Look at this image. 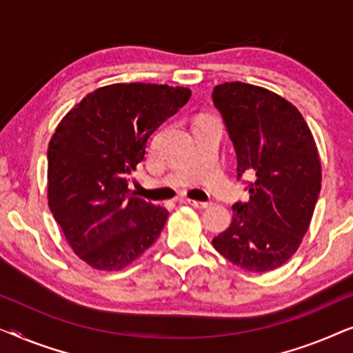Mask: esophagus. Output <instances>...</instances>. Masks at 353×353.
<instances>
[{"instance_id":"obj_1","label":"esophagus","mask_w":353,"mask_h":353,"mask_svg":"<svg viewBox=\"0 0 353 353\" xmlns=\"http://www.w3.org/2000/svg\"><path fill=\"white\" fill-rule=\"evenodd\" d=\"M186 204H190L196 209H207V207L212 205V202H202V201H194V199H185Z\"/></svg>"}]
</instances>
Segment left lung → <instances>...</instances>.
Wrapping results in <instances>:
<instances>
[{"instance_id":"left-lung-1","label":"left lung","mask_w":353,"mask_h":353,"mask_svg":"<svg viewBox=\"0 0 353 353\" xmlns=\"http://www.w3.org/2000/svg\"><path fill=\"white\" fill-rule=\"evenodd\" d=\"M249 201L233 205L228 230L212 239L231 263L254 273L281 267L302 244L321 190V162L305 119L281 96L243 81L216 85Z\"/></svg>"}]
</instances>
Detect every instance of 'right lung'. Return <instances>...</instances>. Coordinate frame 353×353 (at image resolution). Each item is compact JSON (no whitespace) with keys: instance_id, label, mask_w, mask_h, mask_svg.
Masks as SVG:
<instances>
[{"instance_id":"1","label":"right lung","mask_w":353,"mask_h":353,"mask_svg":"<svg viewBox=\"0 0 353 353\" xmlns=\"http://www.w3.org/2000/svg\"><path fill=\"white\" fill-rule=\"evenodd\" d=\"M190 88L114 83L67 112L48 144V205L67 243L91 268L119 272L146 252L168 210L128 188L151 134Z\"/></svg>"}]
</instances>
